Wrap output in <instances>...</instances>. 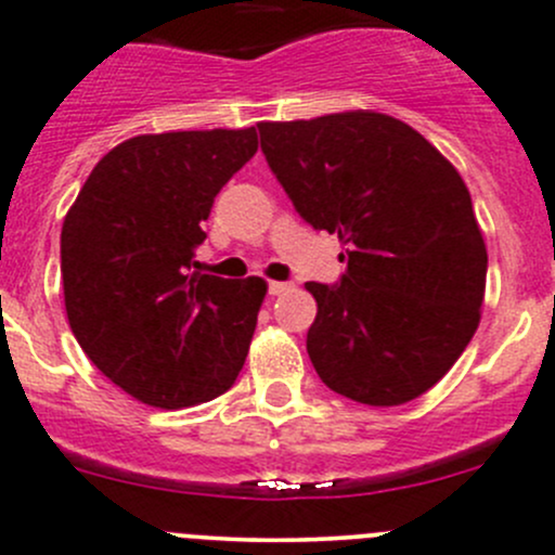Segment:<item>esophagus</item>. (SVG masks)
I'll list each match as a JSON object with an SVG mask.
<instances>
[{
	"label": "esophagus",
	"instance_id": "esophagus-1",
	"mask_svg": "<svg viewBox=\"0 0 555 555\" xmlns=\"http://www.w3.org/2000/svg\"><path fill=\"white\" fill-rule=\"evenodd\" d=\"M293 289V284L289 282H268V295H284Z\"/></svg>",
	"mask_w": 555,
	"mask_h": 555
}]
</instances>
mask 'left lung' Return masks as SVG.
Returning <instances> with one entry per match:
<instances>
[{
    "label": "left lung",
    "mask_w": 555,
    "mask_h": 555,
    "mask_svg": "<svg viewBox=\"0 0 555 555\" xmlns=\"http://www.w3.org/2000/svg\"><path fill=\"white\" fill-rule=\"evenodd\" d=\"M295 211L338 233L346 273L309 282L306 349L319 378L365 405H402L462 357L486 293L483 236L467 184L418 131L382 112L257 122Z\"/></svg>",
    "instance_id": "left-lung-1"
}]
</instances>
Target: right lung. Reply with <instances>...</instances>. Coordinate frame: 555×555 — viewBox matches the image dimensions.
<instances>
[{
	"label": "right lung",
	"mask_w": 555,
	"mask_h": 555,
	"mask_svg": "<svg viewBox=\"0 0 555 555\" xmlns=\"http://www.w3.org/2000/svg\"><path fill=\"white\" fill-rule=\"evenodd\" d=\"M257 153L255 128L144 133L104 155L66 211L69 327L93 365L147 405H198L244 367L260 276L198 273L215 195Z\"/></svg>",
	"instance_id": "right-lung-1"
}]
</instances>
